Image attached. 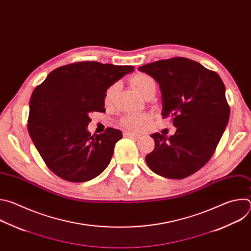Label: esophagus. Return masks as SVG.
Wrapping results in <instances>:
<instances>
[{
    "mask_svg": "<svg viewBox=\"0 0 251 251\" xmlns=\"http://www.w3.org/2000/svg\"><path fill=\"white\" fill-rule=\"evenodd\" d=\"M124 135L126 137H134V138H140L142 135L139 133H135V132H130V131H126L124 132Z\"/></svg>",
    "mask_w": 251,
    "mask_h": 251,
    "instance_id": "1",
    "label": "esophagus"
}]
</instances>
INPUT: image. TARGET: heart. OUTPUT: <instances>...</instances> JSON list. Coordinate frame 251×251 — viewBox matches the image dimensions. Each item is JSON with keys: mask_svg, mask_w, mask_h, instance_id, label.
<instances>
[{"mask_svg": "<svg viewBox=\"0 0 251 251\" xmlns=\"http://www.w3.org/2000/svg\"><path fill=\"white\" fill-rule=\"evenodd\" d=\"M131 84L133 88L143 97L145 93L150 90L153 87H156L155 80L148 75L145 74H136L131 78ZM118 84L115 83L106 89L104 93V103L106 106H112L117 93ZM149 120V116L142 114V115H136V114H130L122 118L121 124L124 127L133 128V129H141L144 127L145 123Z\"/></svg>", "mask_w": 251, "mask_h": 251, "instance_id": "heart-1", "label": "heart"}]
</instances>
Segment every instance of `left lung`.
<instances>
[{"instance_id": "left-lung-1", "label": "left lung", "mask_w": 251, "mask_h": 251, "mask_svg": "<svg viewBox=\"0 0 251 251\" xmlns=\"http://www.w3.org/2000/svg\"><path fill=\"white\" fill-rule=\"evenodd\" d=\"M139 70L159 83L162 116L172 117L176 127L170 137L151 135L155 149L146 163L162 176L185 178L208 162L226 130L230 114L226 86L217 73L186 57L158 60Z\"/></svg>"}]
</instances>
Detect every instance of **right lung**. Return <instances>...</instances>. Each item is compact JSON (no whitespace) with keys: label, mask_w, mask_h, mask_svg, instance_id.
Instances as JSON below:
<instances>
[{"label":"right lung","mask_w":251,"mask_h":251,"mask_svg":"<svg viewBox=\"0 0 251 251\" xmlns=\"http://www.w3.org/2000/svg\"><path fill=\"white\" fill-rule=\"evenodd\" d=\"M132 65L81 61L55 68L34 88L27 130L49 169L73 183L99 176L109 165L122 132L107 128L92 135L89 113L104 112V93Z\"/></svg>","instance_id":"1"}]
</instances>
